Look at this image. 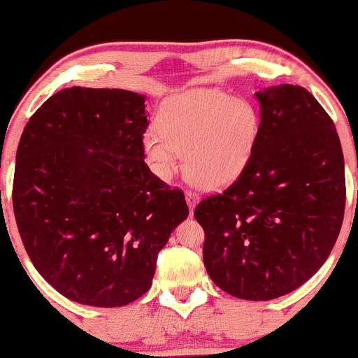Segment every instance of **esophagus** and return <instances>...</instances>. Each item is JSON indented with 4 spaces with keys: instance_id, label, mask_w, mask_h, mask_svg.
<instances>
[{
    "instance_id": "esophagus-1",
    "label": "esophagus",
    "mask_w": 358,
    "mask_h": 358,
    "mask_svg": "<svg viewBox=\"0 0 358 358\" xmlns=\"http://www.w3.org/2000/svg\"><path fill=\"white\" fill-rule=\"evenodd\" d=\"M198 199H199L198 194L193 193V191H186V203H187V206H189L191 213H193L194 206L198 205Z\"/></svg>"
}]
</instances>
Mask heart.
I'll return each mask as SVG.
<instances>
[{
	"mask_svg": "<svg viewBox=\"0 0 358 358\" xmlns=\"http://www.w3.org/2000/svg\"><path fill=\"white\" fill-rule=\"evenodd\" d=\"M159 122L143 134L153 172L171 179L186 150L187 179L208 191L224 189L241 178L259 134L255 107L217 88H189L171 95Z\"/></svg>",
	"mask_w": 358,
	"mask_h": 358,
	"instance_id": "heart-1",
	"label": "heart"
}]
</instances>
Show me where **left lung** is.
<instances>
[{"label":"left lung","instance_id":"8db88e82","mask_svg":"<svg viewBox=\"0 0 358 358\" xmlns=\"http://www.w3.org/2000/svg\"><path fill=\"white\" fill-rule=\"evenodd\" d=\"M259 134L241 178L194 210L210 278L245 301H271L324 264L345 213V162L334 122L306 88L256 92Z\"/></svg>","mask_w":358,"mask_h":358}]
</instances>
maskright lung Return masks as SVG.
Wrapping results in <instances>:
<instances>
[{
  "mask_svg": "<svg viewBox=\"0 0 358 358\" xmlns=\"http://www.w3.org/2000/svg\"><path fill=\"white\" fill-rule=\"evenodd\" d=\"M145 97L57 92L27 122L13 211L36 270L61 295L121 307L152 287L157 256L189 208L145 164Z\"/></svg>",
  "mask_w": 358,
  "mask_h": 358,
  "instance_id": "right-lung-1",
  "label": "right lung"
}]
</instances>
